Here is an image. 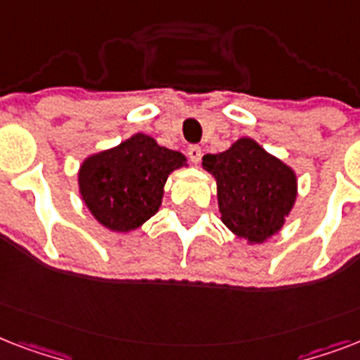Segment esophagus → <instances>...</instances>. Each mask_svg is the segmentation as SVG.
I'll return each mask as SVG.
<instances>
[{
	"label": "esophagus",
	"instance_id": "esophagus-1",
	"mask_svg": "<svg viewBox=\"0 0 360 360\" xmlns=\"http://www.w3.org/2000/svg\"><path fill=\"white\" fill-rule=\"evenodd\" d=\"M188 155H189V160L193 161L195 165H197V163L200 161V158H202V150H200V146H189Z\"/></svg>",
	"mask_w": 360,
	"mask_h": 360
}]
</instances>
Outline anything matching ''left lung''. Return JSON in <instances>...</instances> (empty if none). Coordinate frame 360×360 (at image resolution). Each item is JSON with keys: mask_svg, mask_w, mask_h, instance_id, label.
I'll return each mask as SVG.
<instances>
[{"mask_svg": "<svg viewBox=\"0 0 360 360\" xmlns=\"http://www.w3.org/2000/svg\"><path fill=\"white\" fill-rule=\"evenodd\" d=\"M202 167L216 178L221 221L238 238L261 244L283 227L297 199V174L257 142L242 136Z\"/></svg>", "mask_w": 360, "mask_h": 360, "instance_id": "1", "label": "left lung"}]
</instances>
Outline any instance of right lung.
<instances>
[{"label": "right lung", "mask_w": 360, "mask_h": 360, "mask_svg": "<svg viewBox=\"0 0 360 360\" xmlns=\"http://www.w3.org/2000/svg\"><path fill=\"white\" fill-rule=\"evenodd\" d=\"M186 155L136 133L110 150L86 158L79 189L91 216L114 233L141 227L160 210L163 186Z\"/></svg>", "instance_id": "obj_1"}]
</instances>
